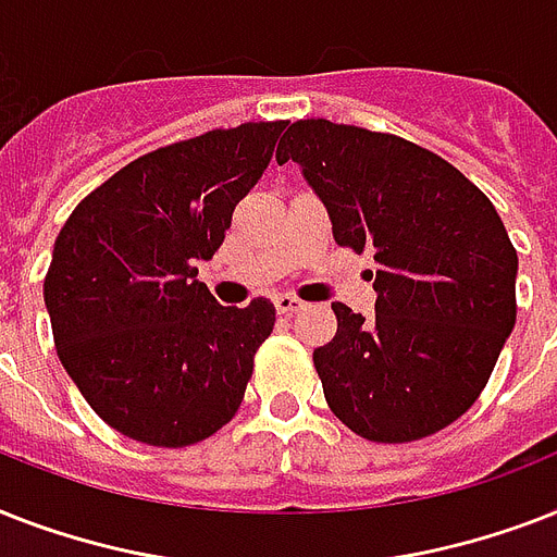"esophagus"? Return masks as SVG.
<instances>
[{
  "label": "esophagus",
  "mask_w": 557,
  "mask_h": 557,
  "mask_svg": "<svg viewBox=\"0 0 557 557\" xmlns=\"http://www.w3.org/2000/svg\"><path fill=\"white\" fill-rule=\"evenodd\" d=\"M274 306H277L280 314H295V312H300V309H306L304 300L295 295H277L274 297Z\"/></svg>",
  "instance_id": "34e87169"
}]
</instances>
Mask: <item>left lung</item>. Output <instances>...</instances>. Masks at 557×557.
Masks as SVG:
<instances>
[{
  "instance_id": "left-lung-1",
  "label": "left lung",
  "mask_w": 557,
  "mask_h": 557,
  "mask_svg": "<svg viewBox=\"0 0 557 557\" xmlns=\"http://www.w3.org/2000/svg\"><path fill=\"white\" fill-rule=\"evenodd\" d=\"M288 159L330 210L335 243L379 262L375 314L332 304L338 332L314 349L326 405L370 442L448 428L518 321V251L503 219L454 164L398 135L295 121L277 147Z\"/></svg>"
}]
</instances>
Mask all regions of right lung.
Wrapping results in <instances>:
<instances>
[{
	"mask_svg": "<svg viewBox=\"0 0 557 557\" xmlns=\"http://www.w3.org/2000/svg\"><path fill=\"white\" fill-rule=\"evenodd\" d=\"M286 121L210 129L129 161L57 234L42 295L57 356L129 440L185 448L234 419L274 306H219L196 262L225 243Z\"/></svg>",
	"mask_w": 557,
	"mask_h": 557,
	"instance_id": "1",
	"label": "right lung"
}]
</instances>
